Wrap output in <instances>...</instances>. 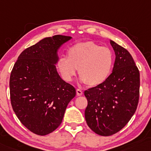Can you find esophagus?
Returning <instances> with one entry per match:
<instances>
[{
    "label": "esophagus",
    "mask_w": 151,
    "mask_h": 151,
    "mask_svg": "<svg viewBox=\"0 0 151 151\" xmlns=\"http://www.w3.org/2000/svg\"><path fill=\"white\" fill-rule=\"evenodd\" d=\"M82 94H83L82 91L79 90V89H77V90H76V95H77L78 96H81Z\"/></svg>",
    "instance_id": "obj_1"
}]
</instances>
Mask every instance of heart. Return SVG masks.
Returning <instances> with one entry per match:
<instances>
[{
    "label": "heart",
    "instance_id": "b5f03b06",
    "mask_svg": "<svg viewBox=\"0 0 151 151\" xmlns=\"http://www.w3.org/2000/svg\"><path fill=\"white\" fill-rule=\"evenodd\" d=\"M114 63V53L109 48L88 41L70 47L67 57L57 59V68L65 81L73 79L78 68L81 82L89 86H97L109 77Z\"/></svg>",
    "mask_w": 151,
    "mask_h": 151
}]
</instances>
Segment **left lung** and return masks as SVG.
I'll use <instances>...</instances> for the list:
<instances>
[{
    "label": "left lung",
    "instance_id": "8db88e82",
    "mask_svg": "<svg viewBox=\"0 0 151 151\" xmlns=\"http://www.w3.org/2000/svg\"><path fill=\"white\" fill-rule=\"evenodd\" d=\"M116 59L112 73L103 83L84 92L88 100L85 118L98 135L109 136L120 131L136 111L139 72L127 50L110 40Z\"/></svg>",
    "mask_w": 151,
    "mask_h": 151
}]
</instances>
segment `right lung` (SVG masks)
Returning a JSON list of instances; mask_svg holds the SVG:
<instances>
[{"label": "right lung", "mask_w": 151, "mask_h": 151, "mask_svg": "<svg viewBox=\"0 0 151 151\" xmlns=\"http://www.w3.org/2000/svg\"><path fill=\"white\" fill-rule=\"evenodd\" d=\"M72 39L61 35L45 37L19 55L10 75L13 109L21 123L39 135L52 133L62 122L76 90L57 73V50Z\"/></svg>", "instance_id": "add662e5"}]
</instances>
